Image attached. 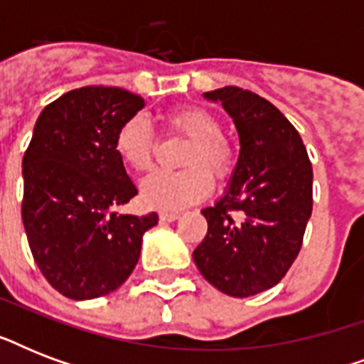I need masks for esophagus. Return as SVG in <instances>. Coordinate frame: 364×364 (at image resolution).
<instances>
[{"label": "esophagus", "instance_id": "esophagus-1", "mask_svg": "<svg viewBox=\"0 0 364 364\" xmlns=\"http://www.w3.org/2000/svg\"><path fill=\"white\" fill-rule=\"evenodd\" d=\"M160 221H166V223H171L179 219V213L177 211H160Z\"/></svg>", "mask_w": 364, "mask_h": 364}]
</instances>
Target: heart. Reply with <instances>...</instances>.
Returning <instances> with one entry per match:
<instances>
[{
	"mask_svg": "<svg viewBox=\"0 0 364 364\" xmlns=\"http://www.w3.org/2000/svg\"><path fill=\"white\" fill-rule=\"evenodd\" d=\"M173 134L191 139L183 153L185 170L154 171L141 183L143 204L154 210H183L198 202L211 191V177L225 179L234 164V151L223 137V124L204 107H183L166 117ZM119 159L134 171H147L153 166L156 137L143 115L124 121L115 136Z\"/></svg>",
	"mask_w": 364,
	"mask_h": 364,
	"instance_id": "heart-1",
	"label": "heart"
}]
</instances>
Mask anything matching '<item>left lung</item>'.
I'll return each instance as SVG.
<instances>
[{
    "mask_svg": "<svg viewBox=\"0 0 364 364\" xmlns=\"http://www.w3.org/2000/svg\"><path fill=\"white\" fill-rule=\"evenodd\" d=\"M221 102L240 136L227 194L202 210L208 234L194 249L200 274L228 296H253L287 274L311 215V162L302 137L259 94L225 87L204 94Z\"/></svg>",
    "mask_w": 364,
    "mask_h": 364,
    "instance_id": "1",
    "label": "left lung"
}]
</instances>
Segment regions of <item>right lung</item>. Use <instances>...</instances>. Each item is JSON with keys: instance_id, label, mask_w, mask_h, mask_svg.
<instances>
[{"instance_id": "obj_1", "label": "right lung", "mask_w": 364, "mask_h": 364, "mask_svg": "<svg viewBox=\"0 0 364 364\" xmlns=\"http://www.w3.org/2000/svg\"><path fill=\"white\" fill-rule=\"evenodd\" d=\"M119 87H82L41 111L22 160V221L33 260L58 293H113L136 268L156 213L121 215L137 194L115 151L121 124L143 109Z\"/></svg>"}]
</instances>
